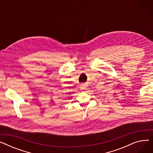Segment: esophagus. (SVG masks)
Segmentation results:
<instances>
[{"mask_svg": "<svg viewBox=\"0 0 153 153\" xmlns=\"http://www.w3.org/2000/svg\"><path fill=\"white\" fill-rule=\"evenodd\" d=\"M80 88H81V91H84L86 89V87L84 85H81V86H80Z\"/></svg>", "mask_w": 153, "mask_h": 153, "instance_id": "esophagus-1", "label": "esophagus"}]
</instances>
